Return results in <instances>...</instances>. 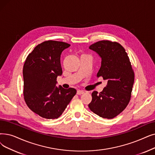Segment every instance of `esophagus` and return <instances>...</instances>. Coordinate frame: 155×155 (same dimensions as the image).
I'll return each instance as SVG.
<instances>
[{"instance_id":"1","label":"esophagus","mask_w":155,"mask_h":155,"mask_svg":"<svg viewBox=\"0 0 155 155\" xmlns=\"http://www.w3.org/2000/svg\"><path fill=\"white\" fill-rule=\"evenodd\" d=\"M84 93V91H81V90H78L77 92V94H78V95H81V94H83Z\"/></svg>"}]
</instances>
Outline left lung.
Returning a JSON list of instances; mask_svg holds the SVG:
<instances>
[{
	"instance_id": "left-lung-1",
	"label": "left lung",
	"mask_w": 155,
	"mask_h": 155,
	"mask_svg": "<svg viewBox=\"0 0 155 155\" xmlns=\"http://www.w3.org/2000/svg\"><path fill=\"white\" fill-rule=\"evenodd\" d=\"M101 59L97 77H102L107 85L99 94L92 93L90 110L99 117L111 119L129 104L134 82V73L125 49L117 42L101 40L89 46Z\"/></svg>"
}]
</instances>
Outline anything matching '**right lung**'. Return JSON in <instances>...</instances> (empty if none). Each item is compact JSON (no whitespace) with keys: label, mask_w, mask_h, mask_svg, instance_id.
<instances>
[{"label":"right lung","mask_w":155,"mask_h":155,"mask_svg":"<svg viewBox=\"0 0 155 155\" xmlns=\"http://www.w3.org/2000/svg\"><path fill=\"white\" fill-rule=\"evenodd\" d=\"M70 44L54 40L37 45L26 58L23 70L24 99L29 108L40 117L58 118L75 95L77 90L56 86L61 76L60 57Z\"/></svg>","instance_id":"add662e5"}]
</instances>
